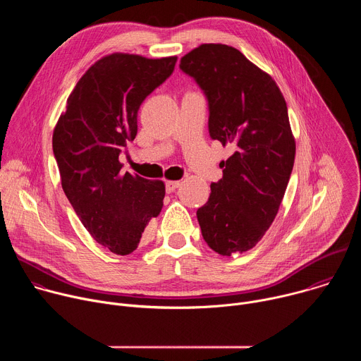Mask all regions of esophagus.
Wrapping results in <instances>:
<instances>
[{
	"label": "esophagus",
	"instance_id": "34e87169",
	"mask_svg": "<svg viewBox=\"0 0 361 361\" xmlns=\"http://www.w3.org/2000/svg\"><path fill=\"white\" fill-rule=\"evenodd\" d=\"M181 185V181H176V180H169L167 183H166V190L169 191V192H173L174 190H177L178 187Z\"/></svg>",
	"mask_w": 361,
	"mask_h": 361
}]
</instances>
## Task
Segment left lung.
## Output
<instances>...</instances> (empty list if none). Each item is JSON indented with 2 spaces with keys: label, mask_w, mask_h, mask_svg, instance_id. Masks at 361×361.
<instances>
[{
  "label": "left lung",
  "mask_w": 361,
  "mask_h": 361,
  "mask_svg": "<svg viewBox=\"0 0 361 361\" xmlns=\"http://www.w3.org/2000/svg\"><path fill=\"white\" fill-rule=\"evenodd\" d=\"M209 99V131L234 152L197 210L202 238L221 255L244 252L274 221L294 166L286 99L270 74L234 47L201 44L181 59Z\"/></svg>",
  "instance_id": "obj_1"
}]
</instances>
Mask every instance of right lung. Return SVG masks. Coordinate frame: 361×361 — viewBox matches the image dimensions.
<instances>
[{
	"mask_svg": "<svg viewBox=\"0 0 361 361\" xmlns=\"http://www.w3.org/2000/svg\"><path fill=\"white\" fill-rule=\"evenodd\" d=\"M176 63V56H104L78 80L54 128L63 190L92 238L114 254L133 252L163 207L164 183L123 174L118 156L137 135L142 101L171 75Z\"/></svg>",
	"mask_w": 361,
	"mask_h": 361,
	"instance_id": "right-lung-1",
	"label": "right lung"
}]
</instances>
